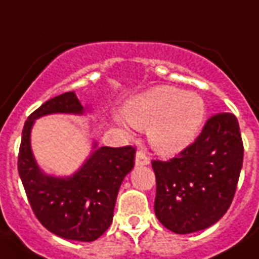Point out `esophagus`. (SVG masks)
Listing matches in <instances>:
<instances>
[{"label":"esophagus","mask_w":259,"mask_h":259,"mask_svg":"<svg viewBox=\"0 0 259 259\" xmlns=\"http://www.w3.org/2000/svg\"><path fill=\"white\" fill-rule=\"evenodd\" d=\"M150 158L145 152H138L135 156V165H148Z\"/></svg>","instance_id":"esophagus-1"}]
</instances>
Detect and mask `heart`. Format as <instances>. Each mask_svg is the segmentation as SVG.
<instances>
[{
	"instance_id": "obj_1",
	"label": "heart",
	"mask_w": 259,
	"mask_h": 259,
	"mask_svg": "<svg viewBox=\"0 0 259 259\" xmlns=\"http://www.w3.org/2000/svg\"><path fill=\"white\" fill-rule=\"evenodd\" d=\"M204 113V102L199 95L160 85L134 98L127 106V120H117L125 128H148L153 148L158 153L172 154L193 142Z\"/></svg>"
}]
</instances>
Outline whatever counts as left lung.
<instances>
[{"label": "left lung", "instance_id": "1", "mask_svg": "<svg viewBox=\"0 0 259 259\" xmlns=\"http://www.w3.org/2000/svg\"><path fill=\"white\" fill-rule=\"evenodd\" d=\"M243 153L236 116L218 113L209 117L196 141L177 157L153 160L157 220L178 235L218 222L235 197Z\"/></svg>", "mask_w": 259, "mask_h": 259}]
</instances>
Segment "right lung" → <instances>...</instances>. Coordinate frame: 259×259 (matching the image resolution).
Instances as JSON below:
<instances>
[{
    "label": "right lung",
    "mask_w": 259,
    "mask_h": 259,
    "mask_svg": "<svg viewBox=\"0 0 259 259\" xmlns=\"http://www.w3.org/2000/svg\"><path fill=\"white\" fill-rule=\"evenodd\" d=\"M54 113L82 114L84 107L74 92H65L30 114L22 131L19 175L34 215L44 228L67 240L94 241L113 221L118 189L135 164V148L102 146L69 178L45 175L31 153L30 132L35 118Z\"/></svg>",
    "instance_id": "obj_1"
}]
</instances>
